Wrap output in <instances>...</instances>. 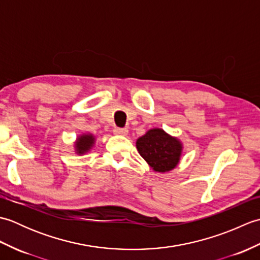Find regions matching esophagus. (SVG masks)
Listing matches in <instances>:
<instances>
[{
  "label": "esophagus",
  "instance_id": "1",
  "mask_svg": "<svg viewBox=\"0 0 260 260\" xmlns=\"http://www.w3.org/2000/svg\"><path fill=\"white\" fill-rule=\"evenodd\" d=\"M113 132H114L115 135H123V136H125V135L128 134V131H127L126 128H118V127H115Z\"/></svg>",
  "mask_w": 260,
  "mask_h": 260
}]
</instances>
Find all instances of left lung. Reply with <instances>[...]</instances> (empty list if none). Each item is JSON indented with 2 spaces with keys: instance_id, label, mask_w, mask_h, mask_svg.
<instances>
[{
  "instance_id": "left-lung-1",
  "label": "left lung",
  "mask_w": 260,
  "mask_h": 260,
  "mask_svg": "<svg viewBox=\"0 0 260 260\" xmlns=\"http://www.w3.org/2000/svg\"><path fill=\"white\" fill-rule=\"evenodd\" d=\"M136 148L153 171L165 173L179 165L183 143L162 128H151L137 139Z\"/></svg>"
}]
</instances>
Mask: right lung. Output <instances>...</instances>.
<instances>
[{
  "label": "right lung",
  "instance_id": "obj_1",
  "mask_svg": "<svg viewBox=\"0 0 260 260\" xmlns=\"http://www.w3.org/2000/svg\"><path fill=\"white\" fill-rule=\"evenodd\" d=\"M96 137L90 133H82L77 136L76 141L74 142L75 153L77 155H84L88 152H90L91 148L95 146Z\"/></svg>",
  "mask_w": 260,
  "mask_h": 260
}]
</instances>
